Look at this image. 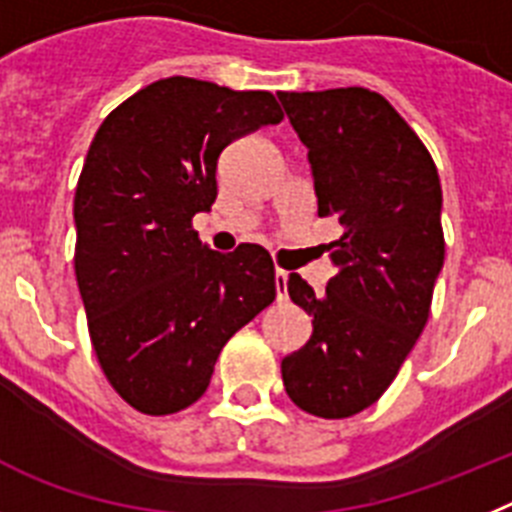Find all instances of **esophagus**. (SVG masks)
I'll return each mask as SVG.
<instances>
[{
  "mask_svg": "<svg viewBox=\"0 0 512 512\" xmlns=\"http://www.w3.org/2000/svg\"><path fill=\"white\" fill-rule=\"evenodd\" d=\"M275 291H278V299H286L288 296V273L286 270H275Z\"/></svg>",
  "mask_w": 512,
  "mask_h": 512,
  "instance_id": "1",
  "label": "esophagus"
}]
</instances>
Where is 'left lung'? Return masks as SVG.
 I'll return each instance as SVG.
<instances>
[{
	"label": "left lung",
	"mask_w": 512,
	"mask_h": 512,
	"mask_svg": "<svg viewBox=\"0 0 512 512\" xmlns=\"http://www.w3.org/2000/svg\"><path fill=\"white\" fill-rule=\"evenodd\" d=\"M309 149L319 216H335L337 268L327 291L291 273L288 296L309 314L311 337L281 363L296 407L342 420L389 389L428 322L446 242L441 180L417 133L366 87L281 92Z\"/></svg>",
	"instance_id": "1"
}]
</instances>
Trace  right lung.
I'll use <instances>...</instances> for the list:
<instances>
[{"instance_id": "1", "label": "right lung", "mask_w": 512, "mask_h": 512, "mask_svg": "<svg viewBox=\"0 0 512 512\" xmlns=\"http://www.w3.org/2000/svg\"><path fill=\"white\" fill-rule=\"evenodd\" d=\"M283 121L270 92L167 77L97 128L74 195V270L102 373L133 410L172 415L203 397L229 337L275 299L260 244L198 239L221 151Z\"/></svg>"}]
</instances>
